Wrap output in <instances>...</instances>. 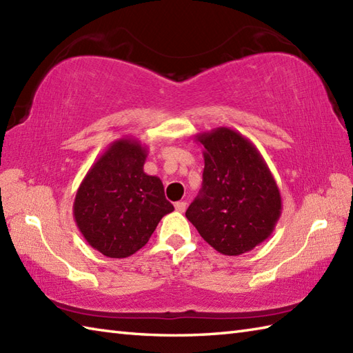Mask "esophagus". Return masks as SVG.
<instances>
[{"label": "esophagus", "instance_id": "34e87169", "mask_svg": "<svg viewBox=\"0 0 353 353\" xmlns=\"http://www.w3.org/2000/svg\"><path fill=\"white\" fill-rule=\"evenodd\" d=\"M174 208H176V211H177V212H185L186 203H185V201H176V203H174Z\"/></svg>", "mask_w": 353, "mask_h": 353}]
</instances>
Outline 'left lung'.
<instances>
[{
  "mask_svg": "<svg viewBox=\"0 0 353 353\" xmlns=\"http://www.w3.org/2000/svg\"><path fill=\"white\" fill-rule=\"evenodd\" d=\"M196 139L203 145V183L186 219L216 252H250L273 234L282 214L272 171L258 148L229 127L199 133Z\"/></svg>",
  "mask_w": 353,
  "mask_h": 353,
  "instance_id": "1",
  "label": "left lung"
}]
</instances>
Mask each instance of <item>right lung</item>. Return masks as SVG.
I'll use <instances>...</instances> for the list:
<instances>
[{"label": "right lung", "instance_id": "1", "mask_svg": "<svg viewBox=\"0 0 353 353\" xmlns=\"http://www.w3.org/2000/svg\"><path fill=\"white\" fill-rule=\"evenodd\" d=\"M147 154L138 139L112 142L79 186L74 220L88 244L104 256L137 253L162 216L174 211L161 179L144 172Z\"/></svg>", "mask_w": 353, "mask_h": 353}]
</instances>
